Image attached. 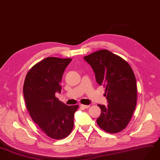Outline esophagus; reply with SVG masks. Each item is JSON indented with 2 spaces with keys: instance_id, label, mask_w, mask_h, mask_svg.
<instances>
[{
  "instance_id": "34e87169",
  "label": "esophagus",
  "mask_w": 160,
  "mask_h": 160,
  "mask_svg": "<svg viewBox=\"0 0 160 160\" xmlns=\"http://www.w3.org/2000/svg\"><path fill=\"white\" fill-rule=\"evenodd\" d=\"M89 105H84V104H81L80 105V107L81 108L83 109H86V108H89Z\"/></svg>"
}]
</instances>
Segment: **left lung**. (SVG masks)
Returning a JSON list of instances; mask_svg holds the SVG:
<instances>
[{
	"label": "left lung",
	"instance_id": "obj_1",
	"mask_svg": "<svg viewBox=\"0 0 160 160\" xmlns=\"http://www.w3.org/2000/svg\"><path fill=\"white\" fill-rule=\"evenodd\" d=\"M96 75L97 83L106 88L108 106L98 104L101 115L97 124L102 130L117 133L130 122L137 100L136 79L129 64L108 50L84 57Z\"/></svg>",
	"mask_w": 160,
	"mask_h": 160
}]
</instances>
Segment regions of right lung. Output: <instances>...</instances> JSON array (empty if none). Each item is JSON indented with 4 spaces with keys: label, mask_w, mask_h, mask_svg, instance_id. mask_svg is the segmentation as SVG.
<instances>
[{
    "label": "right lung",
    "mask_w": 160,
    "mask_h": 160,
    "mask_svg": "<svg viewBox=\"0 0 160 160\" xmlns=\"http://www.w3.org/2000/svg\"><path fill=\"white\" fill-rule=\"evenodd\" d=\"M71 58L47 57L30 68L23 84V95L32 120L46 135L62 139L71 132L78 105L67 106L55 96L61 92L63 72Z\"/></svg>",
    "instance_id": "add662e5"
}]
</instances>
